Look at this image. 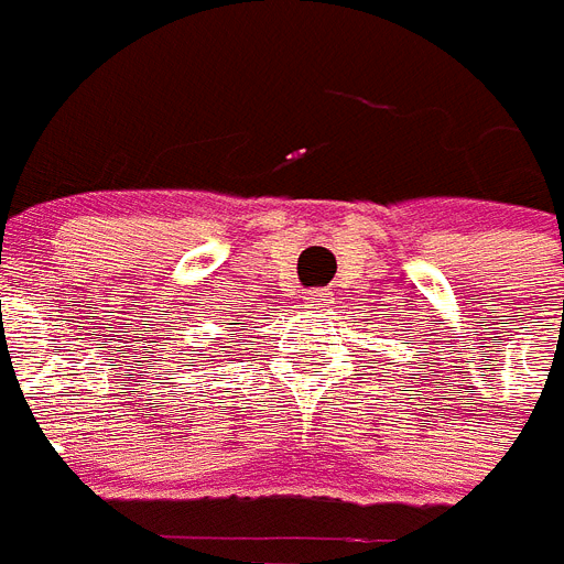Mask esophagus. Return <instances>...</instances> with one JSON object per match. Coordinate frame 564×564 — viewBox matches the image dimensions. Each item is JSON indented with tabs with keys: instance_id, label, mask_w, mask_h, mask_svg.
<instances>
[{
	"instance_id": "esophagus-1",
	"label": "esophagus",
	"mask_w": 564,
	"mask_h": 564,
	"mask_svg": "<svg viewBox=\"0 0 564 564\" xmlns=\"http://www.w3.org/2000/svg\"><path fill=\"white\" fill-rule=\"evenodd\" d=\"M311 302H316V305H319V296H314V293H311Z\"/></svg>"
}]
</instances>
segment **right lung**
Returning <instances> with one entry per match:
<instances>
[{
    "label": "right lung",
    "mask_w": 564,
    "mask_h": 564,
    "mask_svg": "<svg viewBox=\"0 0 564 564\" xmlns=\"http://www.w3.org/2000/svg\"><path fill=\"white\" fill-rule=\"evenodd\" d=\"M236 325H242V322H236Z\"/></svg>",
    "instance_id": "right-lung-1"
}]
</instances>
